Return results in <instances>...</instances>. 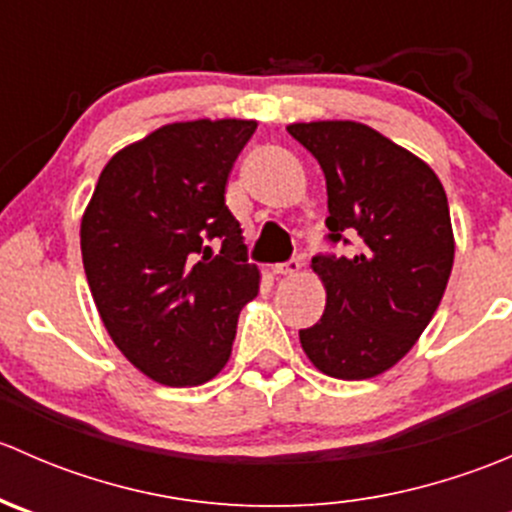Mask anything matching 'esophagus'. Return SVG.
<instances>
[{
    "instance_id": "esophagus-1",
    "label": "esophagus",
    "mask_w": 512,
    "mask_h": 512,
    "mask_svg": "<svg viewBox=\"0 0 512 512\" xmlns=\"http://www.w3.org/2000/svg\"><path fill=\"white\" fill-rule=\"evenodd\" d=\"M299 270H302V260H297V257H292V260L275 265L277 275H297Z\"/></svg>"
}]
</instances>
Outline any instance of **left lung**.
<instances>
[{
  "mask_svg": "<svg viewBox=\"0 0 512 512\" xmlns=\"http://www.w3.org/2000/svg\"><path fill=\"white\" fill-rule=\"evenodd\" d=\"M287 131L324 170L327 240L356 242L349 255L312 257L327 307L299 342L327 376L371 379L414 347L446 292L456 250L446 190L421 158L364 123Z\"/></svg>",
  "mask_w": 512,
  "mask_h": 512,
  "instance_id": "8db88e82",
  "label": "left lung"
}]
</instances>
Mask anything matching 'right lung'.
<instances>
[{
  "label": "right lung",
  "instance_id": "1",
  "mask_svg": "<svg viewBox=\"0 0 512 512\" xmlns=\"http://www.w3.org/2000/svg\"><path fill=\"white\" fill-rule=\"evenodd\" d=\"M255 128L237 118L158 128L108 160L81 220L103 327L158 384L213 379L230 359L240 309L260 289L225 205L227 175Z\"/></svg>",
  "mask_w": 512,
  "mask_h": 512
}]
</instances>
